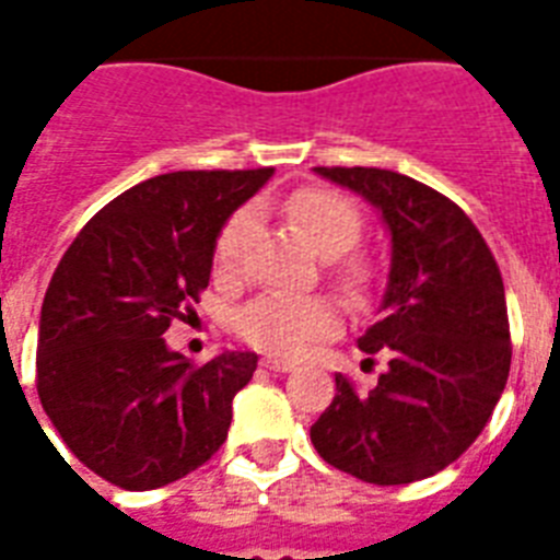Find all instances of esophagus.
<instances>
[{
  "mask_svg": "<svg viewBox=\"0 0 560 560\" xmlns=\"http://www.w3.org/2000/svg\"><path fill=\"white\" fill-rule=\"evenodd\" d=\"M261 366L264 369H270V372H293V363H288V360H272V358H267V360H261Z\"/></svg>",
  "mask_w": 560,
  "mask_h": 560,
  "instance_id": "esophagus-1",
  "label": "esophagus"
}]
</instances>
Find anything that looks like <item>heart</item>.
Here are the masks:
<instances>
[{"label":"heart","mask_w":560,"mask_h":560,"mask_svg":"<svg viewBox=\"0 0 560 560\" xmlns=\"http://www.w3.org/2000/svg\"><path fill=\"white\" fill-rule=\"evenodd\" d=\"M288 218L296 223L316 253L342 255L363 235V218L358 206L342 194L328 188H299L284 202ZM253 226V211L241 209L223 223L214 241V267L235 272L244 255L246 235ZM334 281L349 296L360 299L372 284V267L363 258H337L331 264ZM235 331L253 349L279 360L302 358L314 342L328 340L340 331V307L328 296H290V293H264L237 311Z\"/></svg>","instance_id":"b5f03b06"}]
</instances>
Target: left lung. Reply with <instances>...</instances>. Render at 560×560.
<instances>
[{"instance_id":"8db88e82","label":"left lung","mask_w":560,"mask_h":560,"mask_svg":"<svg viewBox=\"0 0 560 560\" xmlns=\"http://www.w3.org/2000/svg\"><path fill=\"white\" fill-rule=\"evenodd\" d=\"M366 197L392 235L381 319L360 351L389 358L372 392L337 374L311 427L328 465L372 486H407L456 462L486 430L512 366L505 288L474 220L398 171L316 168Z\"/></svg>"}]
</instances>
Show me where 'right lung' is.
Returning a JSON list of instances; mask_svg holds the SVG:
<instances>
[{"instance_id":"1","label":"right lung","mask_w":560,"mask_h":560,"mask_svg":"<svg viewBox=\"0 0 560 560\" xmlns=\"http://www.w3.org/2000/svg\"><path fill=\"white\" fill-rule=\"evenodd\" d=\"M272 177L174 171L107 202L57 264L37 337V395L66 447L127 491L177 482L226 442L232 398L258 354L206 366L165 346L209 288L229 214Z\"/></svg>"}]
</instances>
